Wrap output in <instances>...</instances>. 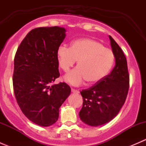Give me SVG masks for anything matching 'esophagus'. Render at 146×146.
<instances>
[{"label": "esophagus", "instance_id": "1", "mask_svg": "<svg viewBox=\"0 0 146 146\" xmlns=\"http://www.w3.org/2000/svg\"><path fill=\"white\" fill-rule=\"evenodd\" d=\"M71 92H73V93H76V94L79 93V91L78 90H75V89H73V88H72L71 89Z\"/></svg>", "mask_w": 146, "mask_h": 146}]
</instances>
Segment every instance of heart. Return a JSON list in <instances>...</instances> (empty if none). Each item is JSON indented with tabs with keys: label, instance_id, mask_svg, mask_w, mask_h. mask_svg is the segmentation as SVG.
<instances>
[{
	"label": "heart",
	"instance_id": "heart-1",
	"mask_svg": "<svg viewBox=\"0 0 146 146\" xmlns=\"http://www.w3.org/2000/svg\"><path fill=\"white\" fill-rule=\"evenodd\" d=\"M56 54L60 68L66 73L78 61V67L65 76L66 81L76 86L85 80L88 84L100 82L110 73L114 62L112 50L91 39L73 41L70 48L60 46Z\"/></svg>",
	"mask_w": 146,
	"mask_h": 146
}]
</instances>
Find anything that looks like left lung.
I'll list each match as a JSON object with an SVG mask.
<instances>
[{
  "label": "left lung",
  "instance_id": "left-lung-1",
  "mask_svg": "<svg viewBox=\"0 0 146 146\" xmlns=\"http://www.w3.org/2000/svg\"><path fill=\"white\" fill-rule=\"evenodd\" d=\"M109 37L115 58V66L100 82L80 91L83 102L79 117L89 126H98L112 120L124 104L129 91L126 58L114 39L111 36Z\"/></svg>",
  "mask_w": 146,
  "mask_h": 146
}]
</instances>
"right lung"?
I'll use <instances>...</instances> for the list:
<instances>
[{"instance_id": "1", "label": "right lung", "mask_w": 146, "mask_h": 146, "mask_svg": "<svg viewBox=\"0 0 146 146\" xmlns=\"http://www.w3.org/2000/svg\"><path fill=\"white\" fill-rule=\"evenodd\" d=\"M64 27H38L26 35L14 59L13 89L17 104L31 121L49 126L58 120L59 108L70 94L59 77L57 49L66 37Z\"/></svg>"}]
</instances>
